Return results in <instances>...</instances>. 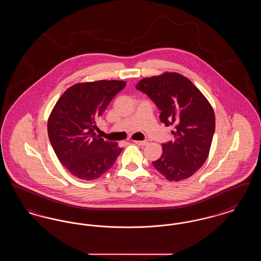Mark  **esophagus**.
<instances>
[{
	"instance_id": "obj_1",
	"label": "esophagus",
	"mask_w": 261,
	"mask_h": 261,
	"mask_svg": "<svg viewBox=\"0 0 261 261\" xmlns=\"http://www.w3.org/2000/svg\"><path fill=\"white\" fill-rule=\"evenodd\" d=\"M136 145H139V146H146V145H148V141H133Z\"/></svg>"
}]
</instances>
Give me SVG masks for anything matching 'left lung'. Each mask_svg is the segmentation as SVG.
Instances as JSON below:
<instances>
[{"label": "left lung", "instance_id": "obj_1", "mask_svg": "<svg viewBox=\"0 0 261 261\" xmlns=\"http://www.w3.org/2000/svg\"><path fill=\"white\" fill-rule=\"evenodd\" d=\"M138 90L147 94L161 110L165 126L173 125L172 141L162 144L154 168L169 181H181L196 173L210 154L215 115L210 101L193 82L177 72L141 79Z\"/></svg>", "mask_w": 261, "mask_h": 261}]
</instances>
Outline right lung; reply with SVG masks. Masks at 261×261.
Masks as SVG:
<instances>
[{"label": "right lung", "instance_id": "right-lung-1", "mask_svg": "<svg viewBox=\"0 0 261 261\" xmlns=\"http://www.w3.org/2000/svg\"><path fill=\"white\" fill-rule=\"evenodd\" d=\"M126 86L121 80L76 83L68 88L48 119L50 144L62 165L79 179L91 181L109 170L122 149L95 133L97 120Z\"/></svg>", "mask_w": 261, "mask_h": 261}]
</instances>
